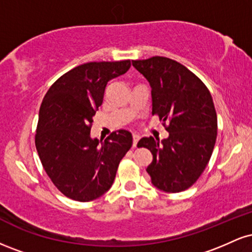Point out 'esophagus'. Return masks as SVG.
<instances>
[{"instance_id":"34e87169","label":"esophagus","mask_w":252,"mask_h":252,"mask_svg":"<svg viewBox=\"0 0 252 252\" xmlns=\"http://www.w3.org/2000/svg\"><path fill=\"white\" fill-rule=\"evenodd\" d=\"M138 140H140V136H138L137 134H134L132 135V147H135L137 146V142H138Z\"/></svg>"}]
</instances>
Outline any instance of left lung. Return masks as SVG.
I'll return each instance as SVG.
<instances>
[{"instance_id": "left-lung-1", "label": "left lung", "mask_w": 252, "mask_h": 252, "mask_svg": "<svg viewBox=\"0 0 252 252\" xmlns=\"http://www.w3.org/2000/svg\"><path fill=\"white\" fill-rule=\"evenodd\" d=\"M132 66L149 82L153 115L169 132L161 142L152 136L138 141V148L153 154L147 172L156 189L182 192L200 178L215 148L218 124L212 96L193 72L169 58L132 60Z\"/></svg>"}]
</instances>
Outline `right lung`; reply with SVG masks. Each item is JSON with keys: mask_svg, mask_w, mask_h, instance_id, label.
Instances as JSON below:
<instances>
[{"mask_svg": "<svg viewBox=\"0 0 252 252\" xmlns=\"http://www.w3.org/2000/svg\"><path fill=\"white\" fill-rule=\"evenodd\" d=\"M130 66V60L83 63L63 74L43 97L35 147L45 172L67 198L85 202L108 192L131 148L126 130L111 132L103 142L90 136L106 84Z\"/></svg>", "mask_w": 252, "mask_h": 252, "instance_id": "right-lung-1", "label": "right lung"}]
</instances>
